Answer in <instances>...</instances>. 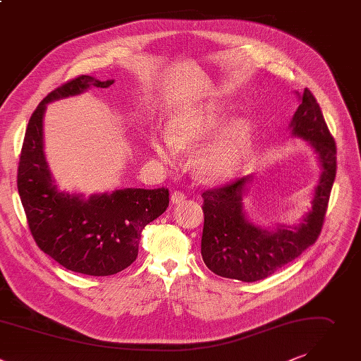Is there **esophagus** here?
Segmentation results:
<instances>
[{
  "label": "esophagus",
  "mask_w": 361,
  "mask_h": 361,
  "mask_svg": "<svg viewBox=\"0 0 361 361\" xmlns=\"http://www.w3.org/2000/svg\"><path fill=\"white\" fill-rule=\"evenodd\" d=\"M185 193H182V192H179V190H175L172 195H171V200H172V203H180V202H183L185 200Z\"/></svg>",
  "instance_id": "1"
}]
</instances>
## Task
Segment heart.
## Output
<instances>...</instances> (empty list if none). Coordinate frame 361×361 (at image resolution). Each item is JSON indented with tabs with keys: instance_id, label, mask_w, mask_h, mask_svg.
<instances>
[{
	"instance_id": "b5f03b06",
	"label": "heart",
	"mask_w": 361,
	"mask_h": 361,
	"mask_svg": "<svg viewBox=\"0 0 361 361\" xmlns=\"http://www.w3.org/2000/svg\"><path fill=\"white\" fill-rule=\"evenodd\" d=\"M222 122V106L219 104H209L173 116L168 123L166 136L175 149L185 151L212 136ZM252 142L253 130L250 123L245 119L232 121L199 151L196 158L199 173L212 182L228 179L247 158ZM154 148L162 159H171V152L162 143L155 142Z\"/></svg>"
}]
</instances>
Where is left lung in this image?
I'll return each instance as SVG.
<instances>
[{
    "label": "left lung",
    "instance_id": "left-lung-1",
    "mask_svg": "<svg viewBox=\"0 0 361 361\" xmlns=\"http://www.w3.org/2000/svg\"><path fill=\"white\" fill-rule=\"evenodd\" d=\"M290 128L293 136L310 143L322 165L310 212L298 226L280 225L267 231L253 225L243 212L242 200L250 176L204 190L200 249L204 264L214 274L242 281L262 280L299 257L317 240L336 178L337 151L322 109L307 88Z\"/></svg>",
    "mask_w": 361,
    "mask_h": 361
}]
</instances>
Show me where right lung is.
<instances>
[{
  "label": "right lung",
  "mask_w": 361,
  "mask_h": 361,
  "mask_svg": "<svg viewBox=\"0 0 361 361\" xmlns=\"http://www.w3.org/2000/svg\"><path fill=\"white\" fill-rule=\"evenodd\" d=\"M112 84L81 75L49 92L30 118L18 162V193L35 243L65 269L88 276H111L130 266L142 231L169 206L165 188H128L84 199L54 185L42 140L47 104Z\"/></svg>",
  "instance_id": "1"
}]
</instances>
